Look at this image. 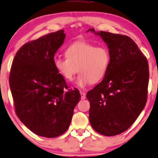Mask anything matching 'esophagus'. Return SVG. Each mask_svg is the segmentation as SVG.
<instances>
[{
  "label": "esophagus",
  "mask_w": 158,
  "mask_h": 158,
  "mask_svg": "<svg viewBox=\"0 0 158 158\" xmlns=\"http://www.w3.org/2000/svg\"><path fill=\"white\" fill-rule=\"evenodd\" d=\"M80 93H81V99H85V97H86V93H85V91L83 90H81L80 91Z\"/></svg>",
  "instance_id": "34e87169"
}]
</instances>
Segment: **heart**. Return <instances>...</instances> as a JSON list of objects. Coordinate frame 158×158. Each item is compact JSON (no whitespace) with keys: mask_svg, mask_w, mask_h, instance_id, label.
Instances as JSON below:
<instances>
[{"mask_svg":"<svg viewBox=\"0 0 158 158\" xmlns=\"http://www.w3.org/2000/svg\"><path fill=\"white\" fill-rule=\"evenodd\" d=\"M65 55L66 58H54V67L67 81H72L78 70L75 84L81 88L103 78L110 62V55L106 47H96L85 41L71 43L66 48Z\"/></svg>","mask_w":158,"mask_h":158,"instance_id":"b5f03b06","label":"heart"}]
</instances>
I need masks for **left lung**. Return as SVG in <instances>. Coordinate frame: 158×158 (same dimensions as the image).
Returning a JSON list of instances; mask_svg holds the SVG:
<instances>
[{"label":"left lung","mask_w":158,"mask_h":158,"mask_svg":"<svg viewBox=\"0 0 158 158\" xmlns=\"http://www.w3.org/2000/svg\"><path fill=\"white\" fill-rule=\"evenodd\" d=\"M106 43L110 62L99 84L87 93L89 120L98 133L114 136L127 130L147 101L149 68L147 58L128 36L95 32Z\"/></svg>","instance_id":"obj_1"}]
</instances>
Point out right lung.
Masks as SVG:
<instances>
[{
    "instance_id": "1",
    "label": "right lung",
    "mask_w": 158,
    "mask_h": 158,
    "mask_svg": "<svg viewBox=\"0 0 158 158\" xmlns=\"http://www.w3.org/2000/svg\"><path fill=\"white\" fill-rule=\"evenodd\" d=\"M65 38L63 30L27 43L13 59L9 83L20 120L39 136L56 138L71 123L81 100L77 88L68 89L54 67V56Z\"/></svg>"
}]
</instances>
